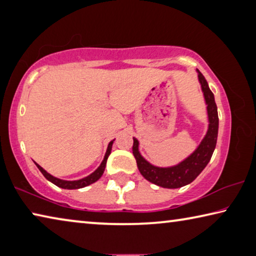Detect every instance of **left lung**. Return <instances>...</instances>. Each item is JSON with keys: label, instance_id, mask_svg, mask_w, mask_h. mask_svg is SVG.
<instances>
[{"label": "left lung", "instance_id": "8db88e82", "mask_svg": "<svg viewBox=\"0 0 256 256\" xmlns=\"http://www.w3.org/2000/svg\"><path fill=\"white\" fill-rule=\"evenodd\" d=\"M196 72L203 96H204L208 122H209L208 131L198 148L188 158H185L183 162L175 164V166L157 167L142 157L140 151H138V141L136 138H133L132 151L134 158L136 160L138 172L146 180L164 188H178L192 183L204 170L208 162H210L216 144L219 118L214 96L209 88L206 78L198 70H196Z\"/></svg>", "mask_w": 256, "mask_h": 256}]
</instances>
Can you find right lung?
Masks as SVG:
<instances>
[{"label":"right lung","instance_id":"obj_1","mask_svg":"<svg viewBox=\"0 0 256 256\" xmlns=\"http://www.w3.org/2000/svg\"><path fill=\"white\" fill-rule=\"evenodd\" d=\"M112 142L114 140L110 141V144H108L107 146V150H106V154H105V157H104V160L100 164V166H99L96 170L94 172H92L89 176L84 177V178H81V180H60L58 177H54L53 175H50L47 172L44 168L40 167V164H36V166L38 167V170L42 172V174L45 176L46 180H48L52 183L55 184L56 186H58L60 188H66V190H76V188H86V186H88L90 184L94 183V182H97L104 174V170H105V167H106V162H107V159H108V156L110 154V151H112Z\"/></svg>","mask_w":256,"mask_h":256}]
</instances>
